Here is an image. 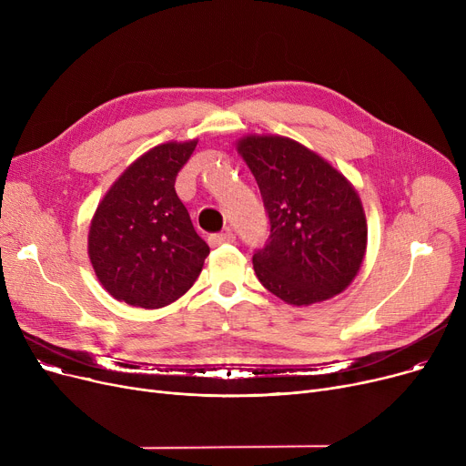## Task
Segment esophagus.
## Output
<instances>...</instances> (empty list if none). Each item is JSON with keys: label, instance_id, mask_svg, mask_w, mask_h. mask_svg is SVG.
Segmentation results:
<instances>
[{"label": "esophagus", "instance_id": "esophagus-1", "mask_svg": "<svg viewBox=\"0 0 466 466\" xmlns=\"http://www.w3.org/2000/svg\"><path fill=\"white\" fill-rule=\"evenodd\" d=\"M236 239V236L227 230V232H218V234H211L209 236V243L211 246H223V243H232Z\"/></svg>", "mask_w": 466, "mask_h": 466}]
</instances>
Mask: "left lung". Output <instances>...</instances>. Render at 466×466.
Here are the masks:
<instances>
[{
  "label": "left lung",
  "instance_id": "8db88e82",
  "mask_svg": "<svg viewBox=\"0 0 466 466\" xmlns=\"http://www.w3.org/2000/svg\"><path fill=\"white\" fill-rule=\"evenodd\" d=\"M238 151L253 171L270 220V236L253 255L258 281L295 306L344 290L362 264L369 232L355 188L289 137L249 136Z\"/></svg>",
  "mask_w": 466,
  "mask_h": 466
}]
</instances>
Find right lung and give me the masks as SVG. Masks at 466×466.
Listing matches in <instances>:
<instances>
[{
    "label": "right lung",
    "mask_w": 466,
    "mask_h": 466,
    "mask_svg": "<svg viewBox=\"0 0 466 466\" xmlns=\"http://www.w3.org/2000/svg\"><path fill=\"white\" fill-rule=\"evenodd\" d=\"M196 141L164 143L137 158L97 206L88 255L104 289L145 309L167 306L200 276L209 246L196 234L176 177Z\"/></svg>",
    "instance_id": "1"
}]
</instances>
